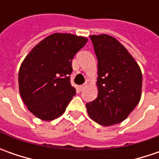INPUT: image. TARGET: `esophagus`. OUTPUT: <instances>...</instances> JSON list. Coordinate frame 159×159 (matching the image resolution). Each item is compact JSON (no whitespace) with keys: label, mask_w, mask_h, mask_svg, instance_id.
I'll list each match as a JSON object with an SVG mask.
<instances>
[{"label":"esophagus","mask_w":159,"mask_h":159,"mask_svg":"<svg viewBox=\"0 0 159 159\" xmlns=\"http://www.w3.org/2000/svg\"><path fill=\"white\" fill-rule=\"evenodd\" d=\"M85 87H86V84H83L81 86H80V87H79V90H80V91H82Z\"/></svg>","instance_id":"1"}]
</instances>
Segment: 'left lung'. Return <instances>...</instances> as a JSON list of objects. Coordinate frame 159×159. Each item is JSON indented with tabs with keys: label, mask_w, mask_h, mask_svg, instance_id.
<instances>
[{
	"label": "left lung",
	"mask_w": 159,
	"mask_h": 159,
	"mask_svg": "<svg viewBox=\"0 0 159 159\" xmlns=\"http://www.w3.org/2000/svg\"><path fill=\"white\" fill-rule=\"evenodd\" d=\"M98 61V95L86 104L89 117L102 125L125 120L141 99L143 75L135 60L119 40L91 35Z\"/></svg>",
	"instance_id": "1"
}]
</instances>
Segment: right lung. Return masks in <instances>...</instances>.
Returning a JSON list of instances; mask_svg holds the SVG:
<instances>
[{"instance_id":"1","label":"right lung","mask_w":159,"mask_h":159,"mask_svg":"<svg viewBox=\"0 0 159 159\" xmlns=\"http://www.w3.org/2000/svg\"><path fill=\"white\" fill-rule=\"evenodd\" d=\"M87 41L70 34H51L25 58L18 72L19 92L37 118L49 121L65 111L76 94L70 81L71 62Z\"/></svg>"}]
</instances>
